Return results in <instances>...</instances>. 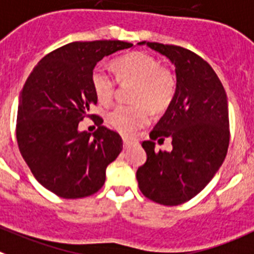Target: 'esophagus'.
Instances as JSON below:
<instances>
[{
	"label": "esophagus",
	"mask_w": 254,
	"mask_h": 254,
	"mask_svg": "<svg viewBox=\"0 0 254 254\" xmlns=\"http://www.w3.org/2000/svg\"><path fill=\"white\" fill-rule=\"evenodd\" d=\"M123 143H124V148H125V149H127V148H129L130 145H131L132 141L130 140V139H127V138H123Z\"/></svg>",
	"instance_id": "obj_1"
}]
</instances>
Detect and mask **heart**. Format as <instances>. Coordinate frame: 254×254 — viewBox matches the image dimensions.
<instances>
[{
    "mask_svg": "<svg viewBox=\"0 0 254 254\" xmlns=\"http://www.w3.org/2000/svg\"><path fill=\"white\" fill-rule=\"evenodd\" d=\"M120 82H136L132 101L136 105H118L106 114L107 123L119 132L129 135L147 125L150 111L162 113L175 97L177 83L170 69L162 67L157 58L145 52H132L114 62ZM93 92L101 104H109L116 91V79L106 68L97 65L91 74Z\"/></svg>",
    "mask_w": 254,
    "mask_h": 254,
    "instance_id": "1",
    "label": "heart"
}]
</instances>
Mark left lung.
Here are the masks:
<instances>
[{"mask_svg":"<svg viewBox=\"0 0 254 254\" xmlns=\"http://www.w3.org/2000/svg\"><path fill=\"white\" fill-rule=\"evenodd\" d=\"M176 67L175 97L143 141L147 162L136 171L139 189L149 200L176 206L195 197L223 164L229 147L227 93L206 61L177 45L141 42ZM170 136L174 149L155 152L154 140Z\"/></svg>","mask_w":254,"mask_h":254,"instance_id":"1","label":"left lung"}]
</instances>
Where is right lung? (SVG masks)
I'll use <instances>...</instances> for the list:
<instances>
[{"label": "right lung", "instance_id": "add662e5", "mask_svg": "<svg viewBox=\"0 0 254 254\" xmlns=\"http://www.w3.org/2000/svg\"><path fill=\"white\" fill-rule=\"evenodd\" d=\"M131 47L120 40L69 43L45 56L25 82L16 124L20 153L39 184L59 197L97 192L123 150L118 132L88 114L97 104L91 74L104 57ZM86 116L99 127L92 136L78 130Z\"/></svg>", "mask_w": 254, "mask_h": 254}]
</instances>
